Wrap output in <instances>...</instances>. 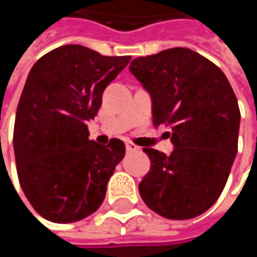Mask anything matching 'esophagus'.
<instances>
[{
    "label": "esophagus",
    "mask_w": 257,
    "mask_h": 257,
    "mask_svg": "<svg viewBox=\"0 0 257 257\" xmlns=\"http://www.w3.org/2000/svg\"><path fill=\"white\" fill-rule=\"evenodd\" d=\"M125 149H126V153H134V152L138 150V147H137L135 144H132V143H126Z\"/></svg>",
    "instance_id": "obj_1"
}]
</instances>
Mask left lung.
Instances as JSON below:
<instances>
[{
  "instance_id": "obj_1",
  "label": "left lung",
  "mask_w": 257,
  "mask_h": 257,
  "mask_svg": "<svg viewBox=\"0 0 257 257\" xmlns=\"http://www.w3.org/2000/svg\"><path fill=\"white\" fill-rule=\"evenodd\" d=\"M129 71L152 99L153 125L167 126L171 155L144 149L150 171L138 189L150 210L186 220L220 196L238 150L239 108L226 76L199 53L174 47L135 58Z\"/></svg>"
}]
</instances>
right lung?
Here are the masks:
<instances>
[{
  "instance_id": "1",
  "label": "right lung",
  "mask_w": 257,
  "mask_h": 257,
  "mask_svg": "<svg viewBox=\"0 0 257 257\" xmlns=\"http://www.w3.org/2000/svg\"><path fill=\"white\" fill-rule=\"evenodd\" d=\"M129 59L67 44L31 68L16 111L13 147L22 190L44 219L73 223L102 204L125 146L116 138L107 146L89 140L87 122Z\"/></svg>"
}]
</instances>
